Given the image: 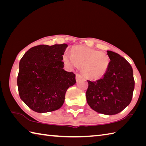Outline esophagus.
Instances as JSON below:
<instances>
[{
	"instance_id": "obj_1",
	"label": "esophagus",
	"mask_w": 146,
	"mask_h": 146,
	"mask_svg": "<svg viewBox=\"0 0 146 146\" xmlns=\"http://www.w3.org/2000/svg\"><path fill=\"white\" fill-rule=\"evenodd\" d=\"M83 78V76L80 75V74H76V81H78L80 79H82Z\"/></svg>"
}]
</instances>
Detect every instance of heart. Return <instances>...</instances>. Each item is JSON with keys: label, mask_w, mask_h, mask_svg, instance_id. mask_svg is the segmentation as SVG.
<instances>
[{"label": "heart", "mask_w": 146, "mask_h": 146, "mask_svg": "<svg viewBox=\"0 0 146 146\" xmlns=\"http://www.w3.org/2000/svg\"><path fill=\"white\" fill-rule=\"evenodd\" d=\"M63 59L68 66H82V72L92 78L104 75L109 65V58L106 54L83 46H75L72 54L66 52Z\"/></svg>", "instance_id": "heart-1"}]
</instances>
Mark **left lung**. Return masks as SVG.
<instances>
[{
    "label": "left lung",
    "instance_id": "1",
    "mask_svg": "<svg viewBox=\"0 0 146 146\" xmlns=\"http://www.w3.org/2000/svg\"><path fill=\"white\" fill-rule=\"evenodd\" d=\"M110 58L106 72L97 81L87 80L86 101L93 110L105 115H115L132 100L135 82L131 65L116 52L107 51Z\"/></svg>",
    "mask_w": 146,
    "mask_h": 146
}]
</instances>
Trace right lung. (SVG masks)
<instances>
[{
  "label": "right lung",
  "mask_w": 146,
  "mask_h": 146,
  "mask_svg": "<svg viewBox=\"0 0 146 146\" xmlns=\"http://www.w3.org/2000/svg\"><path fill=\"white\" fill-rule=\"evenodd\" d=\"M66 44L38 45L21 58L17 76L20 98L38 113L56 110L63 105L67 89L76 83L75 75L63 69Z\"/></svg>",
  "instance_id": "1"
}]
</instances>
